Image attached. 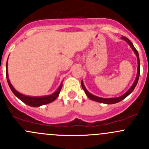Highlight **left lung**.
Listing matches in <instances>:
<instances>
[{
	"label": "left lung",
	"mask_w": 149,
	"mask_h": 149,
	"mask_svg": "<svg viewBox=\"0 0 149 149\" xmlns=\"http://www.w3.org/2000/svg\"><path fill=\"white\" fill-rule=\"evenodd\" d=\"M121 39H122V40H125V41L126 42H127V44L130 45V47H131L132 49L133 50V52H134V53L136 54V55L137 56L138 70H137V75H136V79H135L134 83L133 84V85L131 86V87H130V88H129V89L127 90V91H126V92L124 94H123V95L120 96V97H115V98H102V97H97V96H95V95H94V94H91V93H90L89 91H88V90L86 88L85 86H84V84L83 81H81V86H82V88H83L84 91H85V94H86V96L88 97V98L90 99V100H93V101H95V102H100V103L107 104H112L118 103V102H119L122 101V100H124L125 98H126V97H127V96L129 95V94H131V93L133 92V90H134L135 87H136V85H137L138 81H139V76H140V60H139V52H138V51L136 50V49L135 48V47L133 46V43H132L130 41V40H128L127 37H122Z\"/></svg>",
	"instance_id": "8db88e82"
}]
</instances>
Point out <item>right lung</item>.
I'll return each instance as SVG.
<instances>
[{
  "label": "right lung",
  "instance_id": "right-lung-1",
  "mask_svg": "<svg viewBox=\"0 0 149 149\" xmlns=\"http://www.w3.org/2000/svg\"><path fill=\"white\" fill-rule=\"evenodd\" d=\"M6 79L7 81H8V85L10 90L12 91V92L14 94V95L16 97L19 99L21 101L23 102L24 103H25L26 104L29 105V106L34 107H40L42 105L47 104H49L52 102L55 101L57 99V97L59 96L60 91H61V88H62L63 84L61 83V85L59 86V87L58 88V89L55 91L54 93H52L50 95H47V96H41V97H30V96H26L24 94H22L21 93H19V91H16L14 88V87L12 86V84H10L9 79H8V61H7L6 63Z\"/></svg>",
  "mask_w": 149,
  "mask_h": 149
}]
</instances>
